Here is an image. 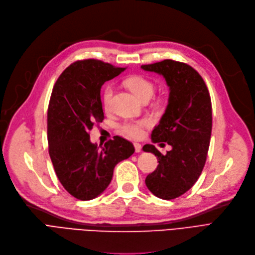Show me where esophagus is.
Wrapping results in <instances>:
<instances>
[{"instance_id":"1","label":"esophagus","mask_w":255,"mask_h":255,"mask_svg":"<svg viewBox=\"0 0 255 255\" xmlns=\"http://www.w3.org/2000/svg\"><path fill=\"white\" fill-rule=\"evenodd\" d=\"M133 146H134V149H135V152H136V153H139V152L141 151V145H140V143L134 142Z\"/></svg>"}]
</instances>
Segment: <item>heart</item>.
<instances>
[{
    "instance_id": "obj_1",
    "label": "heart",
    "mask_w": 255,
    "mask_h": 255,
    "mask_svg": "<svg viewBox=\"0 0 255 255\" xmlns=\"http://www.w3.org/2000/svg\"><path fill=\"white\" fill-rule=\"evenodd\" d=\"M126 85L141 101L150 99L154 94V84L141 76L130 77L126 80ZM114 90L112 86H107L103 94V103L105 108H109L112 103ZM151 125L149 119H141L137 121H128L120 126L121 133L131 138H140L143 135V129Z\"/></svg>"
}]
</instances>
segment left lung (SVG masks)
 I'll return each instance as SVG.
<instances>
[{
  "label": "left lung",
  "instance_id": "1",
  "mask_svg": "<svg viewBox=\"0 0 255 255\" xmlns=\"http://www.w3.org/2000/svg\"><path fill=\"white\" fill-rule=\"evenodd\" d=\"M140 68L161 75L169 86L168 106L151 139L167 142L172 150L165 155L153 145L142 150L159 162L147 176V187L156 197L171 200L189 191L202 173L212 134V101L202 77L189 64L165 59Z\"/></svg>",
  "mask_w": 255,
  "mask_h": 255
}]
</instances>
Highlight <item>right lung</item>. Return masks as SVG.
Masks as SVG:
<instances>
[{
  "mask_svg": "<svg viewBox=\"0 0 255 255\" xmlns=\"http://www.w3.org/2000/svg\"><path fill=\"white\" fill-rule=\"evenodd\" d=\"M124 70L96 59L76 61L53 87L48 107L49 154L62 186L82 201L101 195L116 165L134 153L133 145L123 137L115 136L100 147L88 134L104 119L102 85Z\"/></svg>",
  "mask_w": 255,
  "mask_h": 255,
  "instance_id": "right-lung-1",
  "label": "right lung"
}]
</instances>
